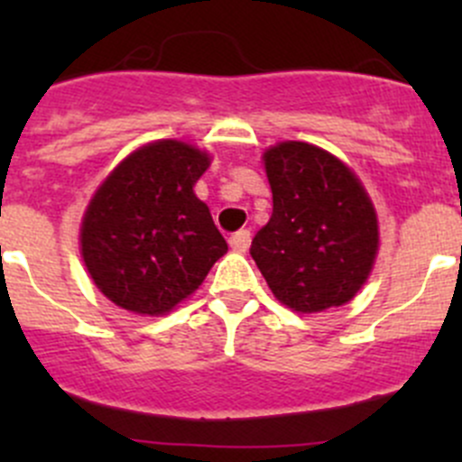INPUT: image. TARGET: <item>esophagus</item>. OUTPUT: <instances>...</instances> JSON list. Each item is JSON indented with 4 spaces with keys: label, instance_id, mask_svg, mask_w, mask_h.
I'll use <instances>...</instances> for the list:
<instances>
[{
    "label": "esophagus",
    "instance_id": "34e87169",
    "mask_svg": "<svg viewBox=\"0 0 462 462\" xmlns=\"http://www.w3.org/2000/svg\"><path fill=\"white\" fill-rule=\"evenodd\" d=\"M250 241H253L250 232L248 230H239V232H235V235L230 236V248L235 250V253L244 254L245 250L250 248Z\"/></svg>",
    "mask_w": 462,
    "mask_h": 462
}]
</instances>
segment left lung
I'll return each instance as SVG.
<instances>
[{
  "instance_id": "obj_1",
  "label": "left lung",
  "mask_w": 462,
  "mask_h": 462,
  "mask_svg": "<svg viewBox=\"0 0 462 462\" xmlns=\"http://www.w3.org/2000/svg\"><path fill=\"white\" fill-rule=\"evenodd\" d=\"M273 217L253 254L279 304L310 315L348 304L380 250L375 205L360 176L318 144L283 141L261 156Z\"/></svg>"
}]
</instances>
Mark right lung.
I'll list each match as a JSON object with an SVG mask.
<instances>
[{"label": "right lung", "mask_w": 462, "mask_h": 462, "mask_svg": "<svg viewBox=\"0 0 462 462\" xmlns=\"http://www.w3.org/2000/svg\"><path fill=\"white\" fill-rule=\"evenodd\" d=\"M212 153L161 138L129 152L102 179L80 226V254L97 291L120 309L162 318L199 291L227 253L194 192Z\"/></svg>", "instance_id": "add662e5"}]
</instances>
